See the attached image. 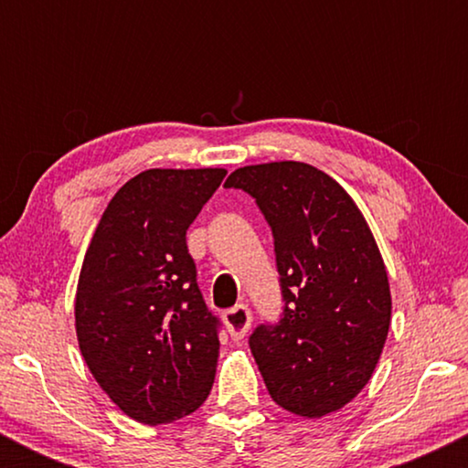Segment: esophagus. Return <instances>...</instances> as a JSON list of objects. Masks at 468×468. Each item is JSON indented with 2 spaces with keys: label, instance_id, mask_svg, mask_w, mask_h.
Listing matches in <instances>:
<instances>
[{
  "label": "esophagus",
  "instance_id": "1",
  "mask_svg": "<svg viewBox=\"0 0 468 468\" xmlns=\"http://www.w3.org/2000/svg\"><path fill=\"white\" fill-rule=\"evenodd\" d=\"M250 321H252V314L246 303L235 305V308H230L224 313V324H227L229 335L233 341H241V338L246 336V332H249L250 327Z\"/></svg>",
  "mask_w": 468,
  "mask_h": 468
}]
</instances>
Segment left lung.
<instances>
[{"mask_svg": "<svg viewBox=\"0 0 468 468\" xmlns=\"http://www.w3.org/2000/svg\"><path fill=\"white\" fill-rule=\"evenodd\" d=\"M224 186L249 193L272 230L283 308L249 336L268 394L305 418L341 410L372 378L389 330L388 271L372 230L313 165L241 166Z\"/></svg>", "mask_w": 468, "mask_h": 468, "instance_id": "1", "label": "left lung"}]
</instances>
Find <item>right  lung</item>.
Returning <instances> with one entry per match:
<instances>
[{"mask_svg":"<svg viewBox=\"0 0 468 468\" xmlns=\"http://www.w3.org/2000/svg\"><path fill=\"white\" fill-rule=\"evenodd\" d=\"M224 176L138 174L107 204L80 266V354L101 389L143 424L196 411L213 388L222 324L197 288L186 229Z\"/></svg>","mask_w":468,"mask_h":468,"instance_id":"right-lung-1","label":"right lung"}]
</instances>
